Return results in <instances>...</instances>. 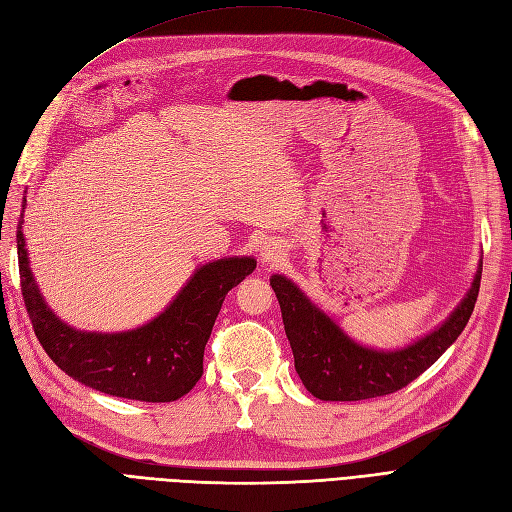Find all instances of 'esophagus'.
Segmentation results:
<instances>
[{
	"label": "esophagus",
	"mask_w": 512,
	"mask_h": 512,
	"mask_svg": "<svg viewBox=\"0 0 512 512\" xmlns=\"http://www.w3.org/2000/svg\"><path fill=\"white\" fill-rule=\"evenodd\" d=\"M282 258H284V245L280 241L269 239L265 245H262V250H260V262H262V265L273 267Z\"/></svg>",
	"instance_id": "obj_1"
}]
</instances>
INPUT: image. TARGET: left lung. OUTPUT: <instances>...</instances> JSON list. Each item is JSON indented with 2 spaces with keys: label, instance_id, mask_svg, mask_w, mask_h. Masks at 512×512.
<instances>
[{
  "label": "left lung",
  "instance_id": "8db88e82",
  "mask_svg": "<svg viewBox=\"0 0 512 512\" xmlns=\"http://www.w3.org/2000/svg\"><path fill=\"white\" fill-rule=\"evenodd\" d=\"M483 262L466 297L444 324L401 350H374L356 344L284 275L271 277L282 307L294 369L305 389L322 401H361L391 395L436 363L466 329L474 312Z\"/></svg>",
  "mask_w": 512,
  "mask_h": 512
}]
</instances>
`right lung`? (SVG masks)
<instances>
[{"instance_id":"right-lung-1","label":"right lung","mask_w":512,"mask_h":512,"mask_svg":"<svg viewBox=\"0 0 512 512\" xmlns=\"http://www.w3.org/2000/svg\"><path fill=\"white\" fill-rule=\"evenodd\" d=\"M17 252L27 314L53 363L89 389L151 404L175 401L194 389L203 376L205 346L224 297L256 269L252 256L213 260L196 269L173 303L143 327L87 333L68 327L46 307L29 271L21 224Z\"/></svg>"}]
</instances>
